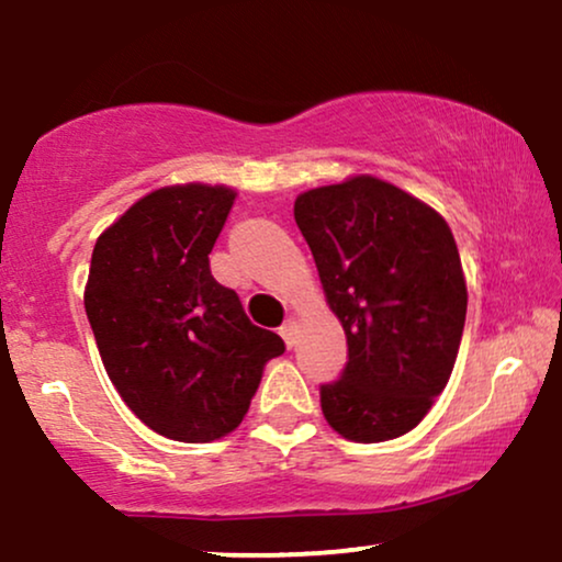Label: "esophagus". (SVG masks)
Returning a JSON list of instances; mask_svg holds the SVG:
<instances>
[{"instance_id":"34e87169","label":"esophagus","mask_w":562,"mask_h":562,"mask_svg":"<svg viewBox=\"0 0 562 562\" xmlns=\"http://www.w3.org/2000/svg\"><path fill=\"white\" fill-rule=\"evenodd\" d=\"M295 331H297V326H295V321H293V318H288L285 324L280 326V336H282V339H285L288 349H293V347H295Z\"/></svg>"}]
</instances>
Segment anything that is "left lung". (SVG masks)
<instances>
[{"label":"left lung","mask_w":562,"mask_h":562,"mask_svg":"<svg viewBox=\"0 0 562 562\" xmlns=\"http://www.w3.org/2000/svg\"><path fill=\"white\" fill-rule=\"evenodd\" d=\"M295 223L347 334V364L321 385V411L351 442L401 437L429 414L458 359L468 290L452 231L375 177L303 192Z\"/></svg>","instance_id":"left-lung-1"}]
</instances>
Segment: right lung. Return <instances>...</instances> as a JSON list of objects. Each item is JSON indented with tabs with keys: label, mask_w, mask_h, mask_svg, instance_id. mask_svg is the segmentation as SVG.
<instances>
[{
	"label": "right lung",
	"mask_w": 562,
	"mask_h": 562,
	"mask_svg": "<svg viewBox=\"0 0 562 562\" xmlns=\"http://www.w3.org/2000/svg\"><path fill=\"white\" fill-rule=\"evenodd\" d=\"M236 192L182 184L146 194L97 238L85 308L112 385L177 442H213L249 411L285 341L254 326L211 274Z\"/></svg>",
	"instance_id": "obj_1"
}]
</instances>
